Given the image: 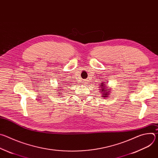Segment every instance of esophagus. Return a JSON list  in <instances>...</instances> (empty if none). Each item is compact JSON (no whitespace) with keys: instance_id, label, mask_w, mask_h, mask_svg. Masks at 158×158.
Listing matches in <instances>:
<instances>
[{"instance_id":"34e87169","label":"esophagus","mask_w":158,"mask_h":158,"mask_svg":"<svg viewBox=\"0 0 158 158\" xmlns=\"http://www.w3.org/2000/svg\"><path fill=\"white\" fill-rule=\"evenodd\" d=\"M83 82H84V84L86 85L87 84H88L89 81H88V80H84V81H83Z\"/></svg>"}]
</instances>
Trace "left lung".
Segmentation results:
<instances>
[{
  "label": "left lung",
  "instance_id": "left-lung-1",
  "mask_svg": "<svg viewBox=\"0 0 158 158\" xmlns=\"http://www.w3.org/2000/svg\"><path fill=\"white\" fill-rule=\"evenodd\" d=\"M107 88V85H105L104 83H101L100 84V89L99 91H101V94H102V97L104 98H107L109 93V92H111L110 91V89H106ZM109 89L110 91H109L108 90Z\"/></svg>",
  "mask_w": 158,
  "mask_h": 158
}]
</instances>
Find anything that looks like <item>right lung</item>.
<instances>
[{
  "label": "right lung",
  "mask_w": 158,
  "mask_h": 158,
  "mask_svg": "<svg viewBox=\"0 0 158 158\" xmlns=\"http://www.w3.org/2000/svg\"><path fill=\"white\" fill-rule=\"evenodd\" d=\"M60 89H61V88H60ZM59 91H60V90H59Z\"/></svg>",
  "instance_id": "right-lung-1"
}]
</instances>
